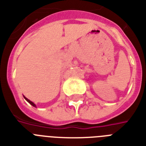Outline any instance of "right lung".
Here are the masks:
<instances>
[{
  "instance_id": "obj_1",
  "label": "right lung",
  "mask_w": 146,
  "mask_h": 146,
  "mask_svg": "<svg viewBox=\"0 0 146 146\" xmlns=\"http://www.w3.org/2000/svg\"><path fill=\"white\" fill-rule=\"evenodd\" d=\"M24 98H25V99H26V101H27V102H29V104H31V105H33V107H36V105H35V104H34V103H33V102H31L30 100H29V99H28V98H26V97H25V96H24Z\"/></svg>"
}]
</instances>
